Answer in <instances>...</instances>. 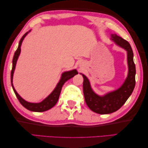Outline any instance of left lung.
<instances>
[{
  "label": "left lung",
  "instance_id": "obj_1",
  "mask_svg": "<svg viewBox=\"0 0 148 148\" xmlns=\"http://www.w3.org/2000/svg\"><path fill=\"white\" fill-rule=\"evenodd\" d=\"M111 40L125 49L127 53L128 75L124 83L117 90L110 92L103 96L94 92L88 79L83 77V93L86 105L90 110L99 114H109L115 112L123 106L128 100L135 86L136 67L133 60V52L129 42L116 34H111Z\"/></svg>",
  "mask_w": 148,
  "mask_h": 148
}]
</instances>
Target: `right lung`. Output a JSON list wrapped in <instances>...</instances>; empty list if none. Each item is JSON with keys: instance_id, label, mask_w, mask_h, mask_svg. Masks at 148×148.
Instances as JSON below:
<instances>
[{"instance_id": "obj_1", "label": "right lung", "mask_w": 148, "mask_h": 148, "mask_svg": "<svg viewBox=\"0 0 148 148\" xmlns=\"http://www.w3.org/2000/svg\"><path fill=\"white\" fill-rule=\"evenodd\" d=\"M30 31L31 30L29 31L28 32L25 33L23 35V37H21L20 40H19L18 47L17 48L15 53H14V56L12 60V71H11V84L16 97L18 98L19 102L21 103V105H22L24 108L27 109V110L29 111H35V112H43V111H47L54 107V106L56 105V103H57L58 99H59L60 94V92H61L62 88L63 85H64V84L67 81H68L69 79L72 78L73 77H74L75 75L78 74V72H77L76 69H73V70H71V71H65L62 74L61 78H60L59 82L58 83L56 86L55 88L54 89V90H53L52 92L47 97V98L44 99L42 101H40V102H38V103L29 102V101H27L26 100H25L24 99L21 98V97L18 94V92H17L14 87L13 83H12L13 76H14V71H15L16 63H17V61H18L19 56L20 54V52H21V44H22V42L24 39V38L26 37V35H27Z\"/></svg>"}]
</instances>
